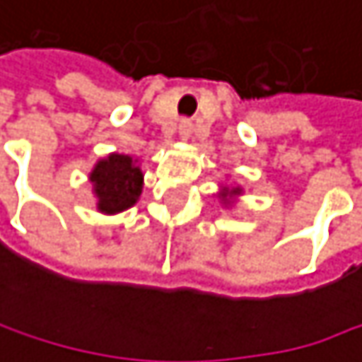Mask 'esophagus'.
<instances>
[{"label": "esophagus", "mask_w": 362, "mask_h": 362, "mask_svg": "<svg viewBox=\"0 0 362 362\" xmlns=\"http://www.w3.org/2000/svg\"><path fill=\"white\" fill-rule=\"evenodd\" d=\"M177 131H180V135H182L185 139H189L191 133H193V120L191 118H182V120H180V124H177Z\"/></svg>", "instance_id": "34e87169"}]
</instances>
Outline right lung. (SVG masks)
I'll return each instance as SVG.
<instances>
[{
	"label": "right lung",
	"mask_w": 362,
	"mask_h": 362,
	"mask_svg": "<svg viewBox=\"0 0 362 362\" xmlns=\"http://www.w3.org/2000/svg\"><path fill=\"white\" fill-rule=\"evenodd\" d=\"M90 182L99 199L97 208L105 214H116L137 202L141 193V171L131 156L110 154L95 165Z\"/></svg>",
	"instance_id": "obj_1"
}]
</instances>
